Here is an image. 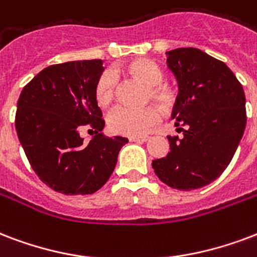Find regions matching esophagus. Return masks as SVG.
<instances>
[{
  "label": "esophagus",
  "instance_id": "obj_1",
  "mask_svg": "<svg viewBox=\"0 0 257 257\" xmlns=\"http://www.w3.org/2000/svg\"><path fill=\"white\" fill-rule=\"evenodd\" d=\"M131 142H135V143H146L150 140V137L148 136H143V137H131L129 139Z\"/></svg>",
  "mask_w": 257,
  "mask_h": 257
}]
</instances>
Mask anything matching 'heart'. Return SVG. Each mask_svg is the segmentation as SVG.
<instances>
[{
  "label": "heart",
  "instance_id": "heart-1",
  "mask_svg": "<svg viewBox=\"0 0 257 257\" xmlns=\"http://www.w3.org/2000/svg\"><path fill=\"white\" fill-rule=\"evenodd\" d=\"M124 71L148 85L147 101H155L163 110H172L178 102V91L168 82L163 81L164 71L155 60L148 58L133 59L124 66ZM118 90V76L113 70H105L98 76L94 95L99 106L106 107L114 101ZM160 111L158 107L120 106L107 117V126L111 132L122 136L139 137L146 135L158 124Z\"/></svg>",
  "mask_w": 257,
  "mask_h": 257
}]
</instances>
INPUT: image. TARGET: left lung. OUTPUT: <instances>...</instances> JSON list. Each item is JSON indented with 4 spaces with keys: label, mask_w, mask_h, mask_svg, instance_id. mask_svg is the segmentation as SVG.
Segmentation results:
<instances>
[{
    "label": "left lung",
    "mask_w": 257,
    "mask_h": 257,
    "mask_svg": "<svg viewBox=\"0 0 257 257\" xmlns=\"http://www.w3.org/2000/svg\"><path fill=\"white\" fill-rule=\"evenodd\" d=\"M168 67L179 83L172 118L186 126L168 136L170 152L152 162L160 181L172 189H199L228 167L246 124L245 95L230 68L197 48H176Z\"/></svg>",
    "instance_id": "8db88e82"
}]
</instances>
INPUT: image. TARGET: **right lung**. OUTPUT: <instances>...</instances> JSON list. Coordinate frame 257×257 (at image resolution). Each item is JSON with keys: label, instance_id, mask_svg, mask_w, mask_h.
Returning <instances> with one entry per match:
<instances>
[{"label": "right lung", "instance_id": "1", "mask_svg": "<svg viewBox=\"0 0 257 257\" xmlns=\"http://www.w3.org/2000/svg\"><path fill=\"white\" fill-rule=\"evenodd\" d=\"M102 60L52 64L24 86L17 101L16 131L39 179L66 195H89L114 171L125 137L102 136L105 126L94 87ZM97 135L83 145L79 131Z\"/></svg>", "mask_w": 257, "mask_h": 257}]
</instances>
